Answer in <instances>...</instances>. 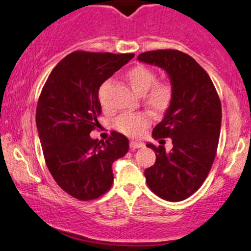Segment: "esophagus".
Segmentation results:
<instances>
[{"label":"esophagus","instance_id":"esophagus-1","mask_svg":"<svg viewBox=\"0 0 251 251\" xmlns=\"http://www.w3.org/2000/svg\"><path fill=\"white\" fill-rule=\"evenodd\" d=\"M129 147H131V150L140 149V147H143V143H139V141H131V143H129Z\"/></svg>","mask_w":251,"mask_h":251}]
</instances>
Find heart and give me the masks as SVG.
Instances as JSON below:
<instances>
[{
	"label": "heart",
	"instance_id": "1",
	"mask_svg": "<svg viewBox=\"0 0 251 251\" xmlns=\"http://www.w3.org/2000/svg\"><path fill=\"white\" fill-rule=\"evenodd\" d=\"M132 89L144 95V101L155 112H164L173 100L174 90L168 81H156V75L145 65H135L126 74ZM151 118L147 113H124L114 120V127L120 133L131 138L140 137L150 126Z\"/></svg>",
	"mask_w": 251,
	"mask_h": 251
}]
</instances>
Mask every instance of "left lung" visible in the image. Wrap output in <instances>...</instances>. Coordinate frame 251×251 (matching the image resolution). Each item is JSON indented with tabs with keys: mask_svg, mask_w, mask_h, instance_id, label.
I'll return each mask as SVG.
<instances>
[{
	"mask_svg": "<svg viewBox=\"0 0 251 251\" xmlns=\"http://www.w3.org/2000/svg\"><path fill=\"white\" fill-rule=\"evenodd\" d=\"M138 59L164 69L174 90L164 119L152 132L155 139L171 138L173 149L166 153L162 145H146L156 155L155 164L145 170L147 186L164 200L182 201L200 188L213 166L221 131V100L204 69L182 51H147Z\"/></svg>",
	"mask_w": 251,
	"mask_h": 251,
	"instance_id": "left-lung-1",
	"label": "left lung"
}]
</instances>
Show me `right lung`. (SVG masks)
<instances>
[{
    "label": "right lung",
    "instance_id": "right-lung-1",
    "mask_svg": "<svg viewBox=\"0 0 251 251\" xmlns=\"http://www.w3.org/2000/svg\"><path fill=\"white\" fill-rule=\"evenodd\" d=\"M133 57L75 51L53 68L39 95L36 125L45 164L57 185L80 201L111 188L113 161L128 151V139L118 132L105 141L90 133L101 113L99 87Z\"/></svg>",
    "mask_w": 251,
    "mask_h": 251
}]
</instances>
